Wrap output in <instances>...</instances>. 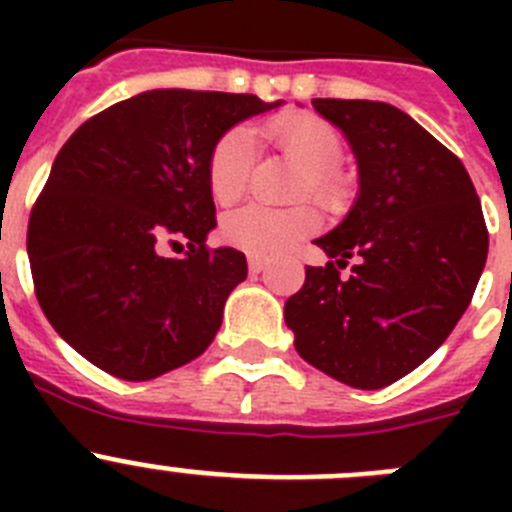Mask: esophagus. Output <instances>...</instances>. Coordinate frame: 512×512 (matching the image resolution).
<instances>
[{
	"label": "esophagus",
	"instance_id": "esophagus-1",
	"mask_svg": "<svg viewBox=\"0 0 512 512\" xmlns=\"http://www.w3.org/2000/svg\"><path fill=\"white\" fill-rule=\"evenodd\" d=\"M264 269H266V264L261 259H248V271H251L253 277H256V274H261Z\"/></svg>",
	"mask_w": 512,
	"mask_h": 512
}]
</instances>
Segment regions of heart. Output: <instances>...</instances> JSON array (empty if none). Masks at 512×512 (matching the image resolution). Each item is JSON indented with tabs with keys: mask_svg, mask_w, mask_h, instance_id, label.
I'll list each match as a JSON object with an SVG mask.
<instances>
[{
	"mask_svg": "<svg viewBox=\"0 0 512 512\" xmlns=\"http://www.w3.org/2000/svg\"><path fill=\"white\" fill-rule=\"evenodd\" d=\"M266 138L295 161L305 179L300 182V194L310 192L318 200H330L336 194L333 171L343 158L341 138L328 122L315 115H279L266 122ZM253 135L248 128H233L217 140L207 164V182L210 192L220 205L238 200L246 189L251 174ZM320 225L318 215L310 207L295 210H266L251 205L225 217L223 235L230 246L241 248L253 259H279L297 246L302 238L315 233Z\"/></svg>",
	"mask_w": 512,
	"mask_h": 512,
	"instance_id": "heart-1",
	"label": "heart"
}]
</instances>
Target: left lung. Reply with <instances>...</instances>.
I'll use <instances>...</instances> for the list:
<instances>
[{
  "label": "left lung",
  "instance_id": "1",
  "mask_svg": "<svg viewBox=\"0 0 512 512\" xmlns=\"http://www.w3.org/2000/svg\"><path fill=\"white\" fill-rule=\"evenodd\" d=\"M341 130L359 192L336 228L315 238L325 266L284 305L297 354L356 390L410 374L469 307L487 261V228L459 158L408 112L369 99H312ZM356 258L355 274L337 269Z\"/></svg>",
  "mask_w": 512,
  "mask_h": 512
}]
</instances>
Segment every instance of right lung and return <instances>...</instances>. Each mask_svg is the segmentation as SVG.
I'll return each mask as SVG.
<instances>
[{
  "label": "right lung",
  "instance_id": "1",
  "mask_svg": "<svg viewBox=\"0 0 512 512\" xmlns=\"http://www.w3.org/2000/svg\"><path fill=\"white\" fill-rule=\"evenodd\" d=\"M253 94L151 89L112 104L58 151L27 225L35 295L58 336L112 377L146 382L189 364L223 323L246 256L205 246L215 228L207 164ZM190 253L166 260L164 240Z\"/></svg>",
  "mask_w": 512,
  "mask_h": 512
}]
</instances>
